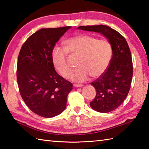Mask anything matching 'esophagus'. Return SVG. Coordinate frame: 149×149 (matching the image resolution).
Segmentation results:
<instances>
[{
    "instance_id": "34e87169",
    "label": "esophagus",
    "mask_w": 149,
    "mask_h": 149,
    "mask_svg": "<svg viewBox=\"0 0 149 149\" xmlns=\"http://www.w3.org/2000/svg\"><path fill=\"white\" fill-rule=\"evenodd\" d=\"M73 86L74 87H82L83 85L82 84H74L73 85Z\"/></svg>"
}]
</instances>
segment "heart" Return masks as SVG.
I'll list each match as a JSON object with an SVG mask.
<instances>
[{"label":"heart","mask_w":149,"mask_h":149,"mask_svg":"<svg viewBox=\"0 0 149 149\" xmlns=\"http://www.w3.org/2000/svg\"><path fill=\"white\" fill-rule=\"evenodd\" d=\"M64 45L67 52L80 56L78 68L70 75L71 80L81 82L90 76L93 78H98L107 70L113 54V48L109 41L81 35L68 38ZM66 51L59 46H54L51 51L53 64L63 78H68L71 70Z\"/></svg>","instance_id":"b5f03b06"}]
</instances>
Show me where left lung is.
I'll use <instances>...</instances> for the list:
<instances>
[{"mask_svg": "<svg viewBox=\"0 0 149 149\" xmlns=\"http://www.w3.org/2000/svg\"><path fill=\"white\" fill-rule=\"evenodd\" d=\"M78 29L102 33L112 45L113 56L108 68L91 83L96 91L91 107L100 113H109L122 104L130 88L133 65L128 44L120 33L107 26H79Z\"/></svg>", "mask_w": 149, "mask_h": 149, "instance_id": "obj_1", "label": "left lung"}]
</instances>
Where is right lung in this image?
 Segmentation results:
<instances>
[{"label": "right lung", "mask_w": 149, "mask_h": 149, "mask_svg": "<svg viewBox=\"0 0 149 149\" xmlns=\"http://www.w3.org/2000/svg\"><path fill=\"white\" fill-rule=\"evenodd\" d=\"M71 26L43 28L33 33L21 47L17 79L19 92L33 113L44 118L62 113L66 107L72 84L56 72L51 51Z\"/></svg>", "instance_id": "obj_1"}]
</instances>
